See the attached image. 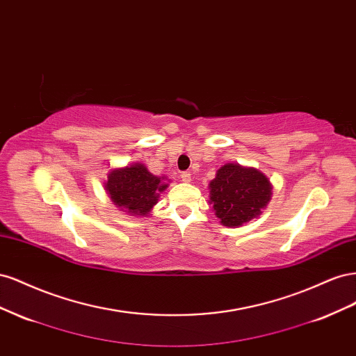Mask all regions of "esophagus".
I'll return each mask as SVG.
<instances>
[{
    "label": "esophagus",
    "mask_w": 356,
    "mask_h": 356,
    "mask_svg": "<svg viewBox=\"0 0 356 356\" xmlns=\"http://www.w3.org/2000/svg\"><path fill=\"white\" fill-rule=\"evenodd\" d=\"M181 181L182 182H190L191 181V174H190V172H182V174H181Z\"/></svg>",
    "instance_id": "34e87169"
}]
</instances>
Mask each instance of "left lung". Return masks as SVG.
Segmentation results:
<instances>
[{
	"instance_id": "1",
	"label": "left lung",
	"mask_w": 356,
	"mask_h": 356,
	"mask_svg": "<svg viewBox=\"0 0 356 356\" xmlns=\"http://www.w3.org/2000/svg\"><path fill=\"white\" fill-rule=\"evenodd\" d=\"M272 188L270 179L258 169L225 163L209 182V203L222 225L236 229L263 212Z\"/></svg>"
}]
</instances>
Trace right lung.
Here are the masks:
<instances>
[{"label":"right lung","mask_w":356,"mask_h":356,"mask_svg":"<svg viewBox=\"0 0 356 356\" xmlns=\"http://www.w3.org/2000/svg\"><path fill=\"white\" fill-rule=\"evenodd\" d=\"M169 182L165 175H153L143 163H131L113 168L104 182V190L120 211L131 217H147Z\"/></svg>","instance_id":"1"}]
</instances>
